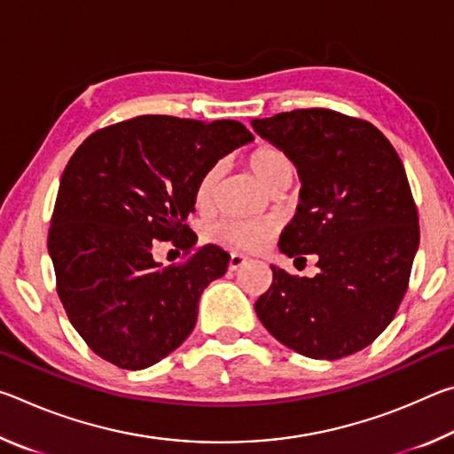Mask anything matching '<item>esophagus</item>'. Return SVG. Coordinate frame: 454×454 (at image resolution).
Returning <instances> with one entry per match:
<instances>
[{
    "instance_id": "34e87169",
    "label": "esophagus",
    "mask_w": 454,
    "mask_h": 454,
    "mask_svg": "<svg viewBox=\"0 0 454 454\" xmlns=\"http://www.w3.org/2000/svg\"><path fill=\"white\" fill-rule=\"evenodd\" d=\"M246 262H248V256L244 254H238V252H234V254H230V260H228V270H238V268L244 266Z\"/></svg>"
}]
</instances>
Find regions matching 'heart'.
I'll use <instances>...</instances> for the list:
<instances>
[{
	"label": "heart",
	"instance_id": "b5f03b06",
	"mask_svg": "<svg viewBox=\"0 0 454 454\" xmlns=\"http://www.w3.org/2000/svg\"><path fill=\"white\" fill-rule=\"evenodd\" d=\"M246 166L256 176L266 190L278 192L286 188L296 174L294 162L286 152L276 144L262 142L246 153ZM220 180V166L206 170L196 184L194 204L196 208H210L214 192ZM276 232V224L270 220H224L212 228V238L220 244L232 246L238 250H260L270 242Z\"/></svg>",
	"mask_w": 454,
	"mask_h": 454
}]
</instances>
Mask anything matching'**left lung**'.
<instances>
[{"label": "left lung", "instance_id": "8db88e82", "mask_svg": "<svg viewBox=\"0 0 454 454\" xmlns=\"http://www.w3.org/2000/svg\"><path fill=\"white\" fill-rule=\"evenodd\" d=\"M252 128L288 153L302 180L280 252L318 260L314 278L270 266L258 318L298 355H355L395 318L419 248V212L401 158L371 121L326 107L252 120Z\"/></svg>", "mask_w": 454, "mask_h": 454}]
</instances>
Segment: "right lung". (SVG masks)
<instances>
[{"mask_svg":"<svg viewBox=\"0 0 454 454\" xmlns=\"http://www.w3.org/2000/svg\"><path fill=\"white\" fill-rule=\"evenodd\" d=\"M252 140L236 120L137 116L96 129L74 152L48 250L67 318L99 358L142 371L194 330L200 296L230 260L220 246H196L186 224L196 184ZM168 239L184 260L162 267L151 250Z\"/></svg>","mask_w":454,"mask_h":454,"instance_id":"add662e5","label":"right lung"}]
</instances>
